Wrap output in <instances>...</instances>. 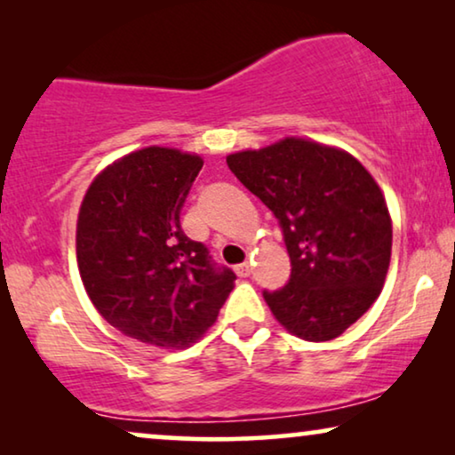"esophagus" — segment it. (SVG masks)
Segmentation results:
<instances>
[{"label":"esophagus","mask_w":455,"mask_h":455,"mask_svg":"<svg viewBox=\"0 0 455 455\" xmlns=\"http://www.w3.org/2000/svg\"><path fill=\"white\" fill-rule=\"evenodd\" d=\"M235 273H238L240 277H248L252 273V265L251 263H242V265L235 267Z\"/></svg>","instance_id":"esophagus-1"}]
</instances>
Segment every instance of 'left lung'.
<instances>
[{
	"label": "left lung",
	"instance_id": "left-lung-1",
	"mask_svg": "<svg viewBox=\"0 0 455 455\" xmlns=\"http://www.w3.org/2000/svg\"><path fill=\"white\" fill-rule=\"evenodd\" d=\"M228 167L275 215L288 248V283L263 291L271 313L302 339L338 338L387 275L391 220L381 188L352 155L302 139L234 153Z\"/></svg>",
	"mask_w": 455,
	"mask_h": 455
}]
</instances>
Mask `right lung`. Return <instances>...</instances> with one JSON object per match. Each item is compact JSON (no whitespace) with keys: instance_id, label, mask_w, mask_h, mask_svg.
I'll use <instances>...</instances> for the list:
<instances>
[{"instance_id":"obj_1","label":"right lung","mask_w":455,"mask_h":455,"mask_svg":"<svg viewBox=\"0 0 455 455\" xmlns=\"http://www.w3.org/2000/svg\"><path fill=\"white\" fill-rule=\"evenodd\" d=\"M198 155L148 147L103 170L78 213L76 257L91 302L128 338L186 347L213 325L235 273L180 226Z\"/></svg>"}]
</instances>
